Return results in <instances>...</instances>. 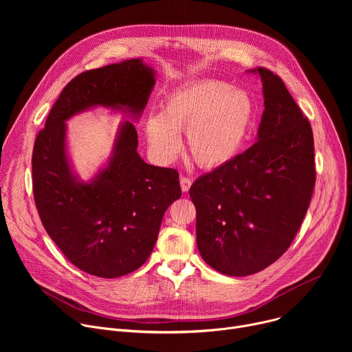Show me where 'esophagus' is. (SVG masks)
Listing matches in <instances>:
<instances>
[{
	"instance_id": "obj_1",
	"label": "esophagus",
	"mask_w": 352,
	"mask_h": 352,
	"mask_svg": "<svg viewBox=\"0 0 352 352\" xmlns=\"http://www.w3.org/2000/svg\"><path fill=\"white\" fill-rule=\"evenodd\" d=\"M179 182H181V189H182L184 192H188L189 188H190V185H192V179L188 178V177H181V178H179Z\"/></svg>"
}]
</instances>
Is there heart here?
<instances>
[{"label":"heart","mask_w":352,"mask_h":352,"mask_svg":"<svg viewBox=\"0 0 352 352\" xmlns=\"http://www.w3.org/2000/svg\"><path fill=\"white\" fill-rule=\"evenodd\" d=\"M255 122V102L245 89L221 80L184 85L166 96L160 113L144 125L150 153L163 164L173 163L182 148L202 167L216 168L235 159Z\"/></svg>","instance_id":"heart-1"}]
</instances>
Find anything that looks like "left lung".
<instances>
[{
	"instance_id": "obj_1",
	"label": "left lung",
	"mask_w": 352,
	"mask_h": 352,
	"mask_svg": "<svg viewBox=\"0 0 352 352\" xmlns=\"http://www.w3.org/2000/svg\"><path fill=\"white\" fill-rule=\"evenodd\" d=\"M265 111L258 142L189 189L196 241L214 270L249 276L289 248L309 208L315 181L314 133L283 79L259 67Z\"/></svg>"
}]
</instances>
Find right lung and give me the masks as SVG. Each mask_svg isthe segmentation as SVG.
Returning a JSON list of instances; mask_svg holds the SVG:
<instances>
[{
    "label": "right lung",
    "instance_id": "add662e5",
    "mask_svg": "<svg viewBox=\"0 0 352 352\" xmlns=\"http://www.w3.org/2000/svg\"><path fill=\"white\" fill-rule=\"evenodd\" d=\"M153 86V71L142 60L82 72L63 89L34 140L32 178L40 220L65 258L97 277H121L147 261L163 214L181 197L179 175L139 157L138 132L126 121L109 166L91 182H79L65 155V120L93 106L139 116Z\"/></svg>",
    "mask_w": 352,
    "mask_h": 352
}]
</instances>
